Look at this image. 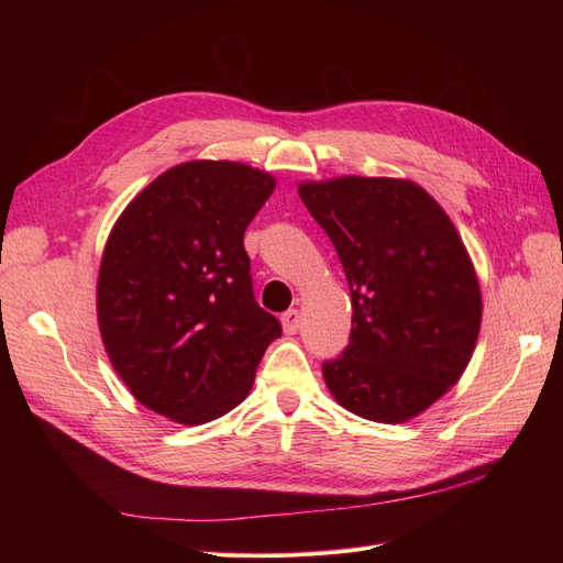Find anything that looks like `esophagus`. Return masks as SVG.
<instances>
[{"label": "esophagus", "instance_id": "34e87169", "mask_svg": "<svg viewBox=\"0 0 563 563\" xmlns=\"http://www.w3.org/2000/svg\"><path fill=\"white\" fill-rule=\"evenodd\" d=\"M282 323H284V331L291 335V333H298L300 329V312L298 310H288L282 314Z\"/></svg>", "mask_w": 563, "mask_h": 563}]
</instances>
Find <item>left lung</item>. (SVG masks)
<instances>
[{
	"mask_svg": "<svg viewBox=\"0 0 563 563\" xmlns=\"http://www.w3.org/2000/svg\"><path fill=\"white\" fill-rule=\"evenodd\" d=\"M298 195L343 263L350 343L321 364L331 395L376 422L422 413L463 376L482 294L451 218L408 180L335 178Z\"/></svg>",
	"mask_w": 563,
	"mask_h": 563,
	"instance_id": "1",
	"label": "left lung"
}]
</instances>
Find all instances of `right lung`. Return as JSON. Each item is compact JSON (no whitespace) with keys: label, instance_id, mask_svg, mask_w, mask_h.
<instances>
[{"label":"right lung","instance_id":"obj_1","mask_svg":"<svg viewBox=\"0 0 563 563\" xmlns=\"http://www.w3.org/2000/svg\"><path fill=\"white\" fill-rule=\"evenodd\" d=\"M275 190L236 162L168 168L114 223L98 275V323L133 397L166 418L225 416L253 385L282 323L253 296L244 232Z\"/></svg>","mask_w":563,"mask_h":563}]
</instances>
